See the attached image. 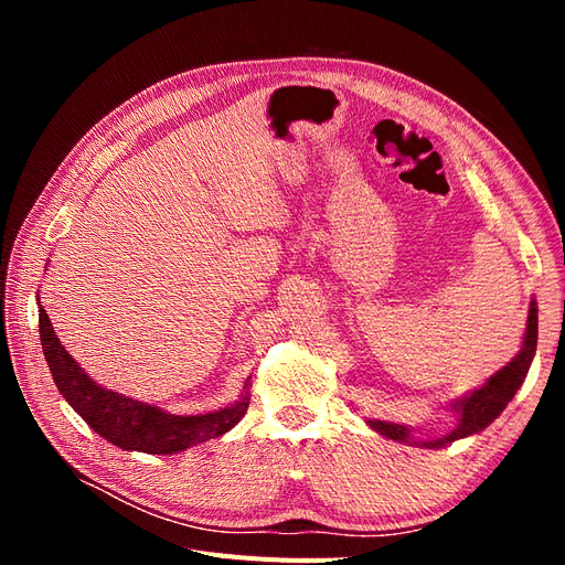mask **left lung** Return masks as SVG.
Segmentation results:
<instances>
[{"mask_svg":"<svg viewBox=\"0 0 565 565\" xmlns=\"http://www.w3.org/2000/svg\"><path fill=\"white\" fill-rule=\"evenodd\" d=\"M535 349H537V306L533 301V303H530V311H527L523 349L519 351V355L509 365H504L498 374H492V377L481 388H476L471 396L457 401L455 407L459 413V422H457L455 429L443 438L426 440L424 446L426 448H443L452 440H459V438H467L471 434L483 431L492 419H498L502 409L509 405V401L514 398V393L519 391V386L523 384L527 367H530V363H533ZM367 424L372 426L374 431H380L386 438L401 440V443L409 440V429L403 424H391V422H380V419H370Z\"/></svg>","mask_w":565,"mask_h":565,"instance_id":"1","label":"left lung"}]
</instances>
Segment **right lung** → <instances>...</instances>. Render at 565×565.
Segmentation results:
<instances>
[{"label": "right lung", "instance_id": "add662e5", "mask_svg": "<svg viewBox=\"0 0 565 565\" xmlns=\"http://www.w3.org/2000/svg\"><path fill=\"white\" fill-rule=\"evenodd\" d=\"M40 299V297H38ZM40 339L44 358L63 398L73 405L75 413L92 429L104 436L113 446L122 450H139L148 455H172L198 446L202 440L224 436L241 422L249 407V396L233 403L231 407L216 409L207 415H167L160 407L122 396V393L98 386L89 374L73 361L63 349L51 320L40 303ZM249 380L245 391H249Z\"/></svg>", "mask_w": 565, "mask_h": 565}]
</instances>
